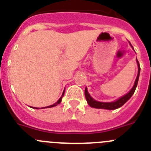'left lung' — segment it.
Wrapping results in <instances>:
<instances>
[{
    "instance_id": "8db88e82",
    "label": "left lung",
    "mask_w": 151,
    "mask_h": 151,
    "mask_svg": "<svg viewBox=\"0 0 151 151\" xmlns=\"http://www.w3.org/2000/svg\"><path fill=\"white\" fill-rule=\"evenodd\" d=\"M137 60V58H136ZM137 63H138V76H137V78H136L135 82H134V85L133 86V88L131 89L130 91L126 94L125 95H124L123 97H122L121 98H119V100H117L116 101H114V102H110V103H104V102H99V101H97L95 100H94L90 96V94H88V92L87 88H85V98H86V101H87L88 104L90 106L94 108H98V109H106V110H116L117 108H119L127 102L129 99L131 98V97L132 96V94L134 93V91H135L136 87L138 85V78H139V75H140V64L138 63V60H137Z\"/></svg>"
}]
</instances>
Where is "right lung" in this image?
I'll return each mask as SVG.
<instances>
[{
    "label": "right lung",
    "instance_id": "1",
    "mask_svg": "<svg viewBox=\"0 0 151 151\" xmlns=\"http://www.w3.org/2000/svg\"><path fill=\"white\" fill-rule=\"evenodd\" d=\"M63 94H64V91H63ZM63 96H62V97H60V98L59 100H58V101H57V103H55V104H53V105H50V106H47V107H54V106H57V104H59L61 102V101H62V97H63ZM34 108H35V109H38V108H36V107H34Z\"/></svg>",
    "mask_w": 151,
    "mask_h": 151
}]
</instances>
